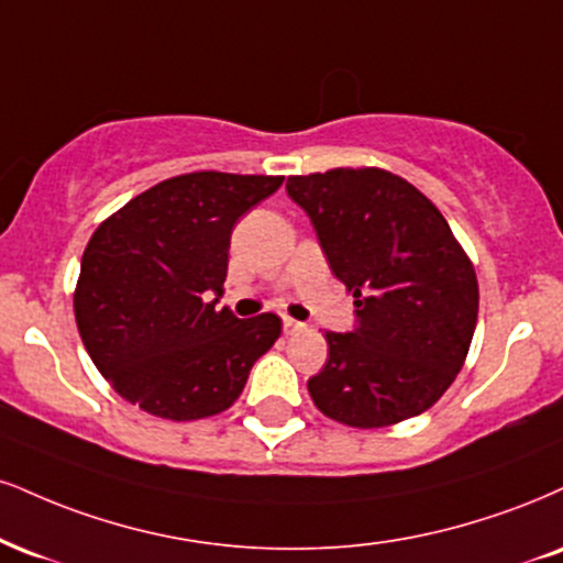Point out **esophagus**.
Here are the masks:
<instances>
[{
	"label": "esophagus",
	"instance_id": "esophagus-1",
	"mask_svg": "<svg viewBox=\"0 0 563 563\" xmlns=\"http://www.w3.org/2000/svg\"><path fill=\"white\" fill-rule=\"evenodd\" d=\"M283 330H286V335H294V333H301L303 324L296 322V320H290V317H286V320H283Z\"/></svg>",
	"mask_w": 563,
	"mask_h": 563
}]
</instances>
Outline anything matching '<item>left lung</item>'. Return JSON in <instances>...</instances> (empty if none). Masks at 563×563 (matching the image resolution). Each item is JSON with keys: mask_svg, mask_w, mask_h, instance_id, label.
Returning <instances> with one entry per match:
<instances>
[{"mask_svg": "<svg viewBox=\"0 0 563 563\" xmlns=\"http://www.w3.org/2000/svg\"><path fill=\"white\" fill-rule=\"evenodd\" d=\"M286 191L356 307L351 333H324L311 401L358 430L428 411L464 367L479 307L475 267L445 217L380 167L294 175Z\"/></svg>", "mask_w": 563, "mask_h": 563, "instance_id": "obj_1", "label": "left lung"}]
</instances>
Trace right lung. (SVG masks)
Returning <instances> with one entry per match:
<instances>
[{"instance_id":"right-lung-1","label":"right lung","mask_w":563,"mask_h":563,"mask_svg":"<svg viewBox=\"0 0 563 563\" xmlns=\"http://www.w3.org/2000/svg\"><path fill=\"white\" fill-rule=\"evenodd\" d=\"M280 183V175H178L91 235L73 307L88 356L125 401L188 422L241 396L254 362L280 335V317L239 320L214 303L235 222Z\"/></svg>"}]
</instances>
